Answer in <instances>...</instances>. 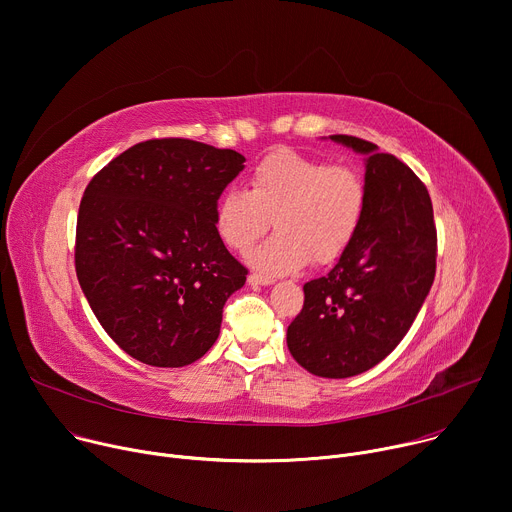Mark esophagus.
<instances>
[{
	"instance_id": "esophagus-1",
	"label": "esophagus",
	"mask_w": 512,
	"mask_h": 512,
	"mask_svg": "<svg viewBox=\"0 0 512 512\" xmlns=\"http://www.w3.org/2000/svg\"><path fill=\"white\" fill-rule=\"evenodd\" d=\"M248 282L250 285H262V287H268V285H272L274 282V278H270V276H264V274H258V272H252L250 276H248Z\"/></svg>"
}]
</instances>
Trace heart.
<instances>
[{"mask_svg": "<svg viewBox=\"0 0 512 512\" xmlns=\"http://www.w3.org/2000/svg\"><path fill=\"white\" fill-rule=\"evenodd\" d=\"M368 211V183L354 164L280 148L254 164L248 191L225 189L213 211L219 240L246 254L268 230L276 234L254 254L250 264L264 276H280L315 264H331L354 244Z\"/></svg>", "mask_w": 512, "mask_h": 512, "instance_id": "1", "label": "heart"}]
</instances>
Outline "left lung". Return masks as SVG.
Returning <instances> with one entry per match:
<instances>
[{
    "instance_id": "1",
    "label": "left lung",
    "mask_w": 512,
    "mask_h": 512,
    "mask_svg": "<svg viewBox=\"0 0 512 512\" xmlns=\"http://www.w3.org/2000/svg\"><path fill=\"white\" fill-rule=\"evenodd\" d=\"M329 138L366 156L368 211L348 252L305 282L287 346L311 374L350 378L382 362L411 329L435 278L437 232L427 187L405 162L356 136Z\"/></svg>"
}]
</instances>
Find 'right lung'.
Returning <instances> with one entry per match:
<instances>
[{"mask_svg": "<svg viewBox=\"0 0 512 512\" xmlns=\"http://www.w3.org/2000/svg\"><path fill=\"white\" fill-rule=\"evenodd\" d=\"M246 158L185 138L140 142L87 185L75 240L79 285L107 335L156 368L215 344L248 270L215 232L219 195Z\"/></svg>", "mask_w": 512, "mask_h": 512, "instance_id": "1", "label": "right lung"}]
</instances>
